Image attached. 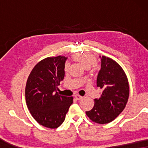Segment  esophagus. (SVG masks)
Wrapping results in <instances>:
<instances>
[{
  "label": "esophagus",
  "mask_w": 148,
  "mask_h": 148,
  "mask_svg": "<svg viewBox=\"0 0 148 148\" xmlns=\"http://www.w3.org/2000/svg\"><path fill=\"white\" fill-rule=\"evenodd\" d=\"M75 98H76V100H82V99L83 98V97L81 96L80 95H79V94H76L75 95Z\"/></svg>",
  "instance_id": "esophagus-1"
}]
</instances>
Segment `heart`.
I'll use <instances>...</instances> for the list:
<instances>
[{
    "label": "heart",
    "instance_id": "b5f03b06",
    "mask_svg": "<svg viewBox=\"0 0 148 148\" xmlns=\"http://www.w3.org/2000/svg\"><path fill=\"white\" fill-rule=\"evenodd\" d=\"M74 60L76 61L79 62L81 64H83L86 69H90L92 66L96 65L97 60L96 58L94 55L90 54H77L73 56ZM69 65L67 64H65L64 70L67 71Z\"/></svg>",
    "mask_w": 148,
    "mask_h": 148
}]
</instances>
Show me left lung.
I'll list each match as a JSON object with an SVG mask.
<instances>
[{
  "mask_svg": "<svg viewBox=\"0 0 148 148\" xmlns=\"http://www.w3.org/2000/svg\"><path fill=\"white\" fill-rule=\"evenodd\" d=\"M97 86L102 90L101 97L94 99V106L86 112L87 116L98 124L114 120L124 110L128 101L129 87L124 71L112 58L102 56Z\"/></svg>",
  "mask_w": 148,
  "mask_h": 148,
  "instance_id": "1",
  "label": "left lung"
}]
</instances>
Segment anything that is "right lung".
Segmentation results:
<instances>
[{
    "mask_svg": "<svg viewBox=\"0 0 148 148\" xmlns=\"http://www.w3.org/2000/svg\"><path fill=\"white\" fill-rule=\"evenodd\" d=\"M67 58L48 57L34 66L25 87V100L34 119L42 126L56 129L63 123L73 97L60 96L57 86L64 77Z\"/></svg>",
    "mask_w": 148,
    "mask_h": 148,
    "instance_id": "add662e5",
    "label": "right lung"
}]
</instances>
